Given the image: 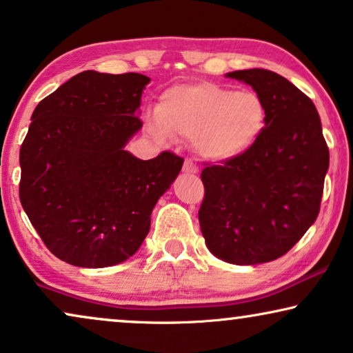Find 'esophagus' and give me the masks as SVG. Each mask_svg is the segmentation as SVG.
<instances>
[{
	"mask_svg": "<svg viewBox=\"0 0 353 353\" xmlns=\"http://www.w3.org/2000/svg\"><path fill=\"white\" fill-rule=\"evenodd\" d=\"M183 172L188 173V175H194V173L199 172V168H197V165L192 161H185V163H183Z\"/></svg>",
	"mask_w": 353,
	"mask_h": 353,
	"instance_id": "obj_1",
	"label": "esophagus"
}]
</instances>
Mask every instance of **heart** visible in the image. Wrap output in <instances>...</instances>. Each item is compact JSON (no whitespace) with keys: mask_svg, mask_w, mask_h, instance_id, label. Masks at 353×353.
<instances>
[{"mask_svg":"<svg viewBox=\"0 0 353 353\" xmlns=\"http://www.w3.org/2000/svg\"><path fill=\"white\" fill-rule=\"evenodd\" d=\"M267 120V104L255 91H234L199 81L163 91L157 115H149L146 125L159 141L192 138L202 159L230 162L260 141Z\"/></svg>","mask_w":353,"mask_h":353,"instance_id":"obj_1","label":"heart"}]
</instances>
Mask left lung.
<instances>
[{
  "label": "left lung",
  "mask_w": 353,
  "mask_h": 353,
  "mask_svg": "<svg viewBox=\"0 0 353 353\" xmlns=\"http://www.w3.org/2000/svg\"><path fill=\"white\" fill-rule=\"evenodd\" d=\"M226 77L252 86L268 120L248 154L202 170L201 231L207 249L223 262H272L315 223L330 151L315 104L291 81L265 69Z\"/></svg>",
  "instance_id": "left-lung-1"
}]
</instances>
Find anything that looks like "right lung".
<instances>
[{
	"label": "right lung",
	"instance_id": "add662e5",
	"mask_svg": "<svg viewBox=\"0 0 353 353\" xmlns=\"http://www.w3.org/2000/svg\"><path fill=\"white\" fill-rule=\"evenodd\" d=\"M149 81L85 70L33 110L19 196L43 243L67 263L104 268L132 257L181 170L183 159L172 152L141 161L125 149L143 127Z\"/></svg>",
	"mask_w": 353,
	"mask_h": 353
}]
</instances>
